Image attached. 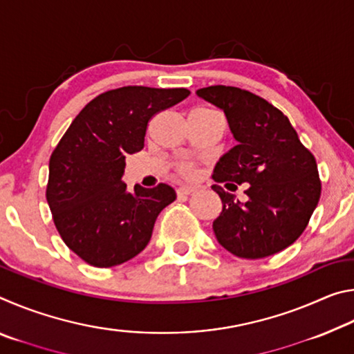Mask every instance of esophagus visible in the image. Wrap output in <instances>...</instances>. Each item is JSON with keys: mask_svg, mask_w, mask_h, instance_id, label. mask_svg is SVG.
<instances>
[{"mask_svg": "<svg viewBox=\"0 0 354 354\" xmlns=\"http://www.w3.org/2000/svg\"><path fill=\"white\" fill-rule=\"evenodd\" d=\"M195 190H196L195 185H179L176 194L179 198H183V196H189L190 194H194Z\"/></svg>", "mask_w": 354, "mask_h": 354, "instance_id": "esophagus-1", "label": "esophagus"}]
</instances>
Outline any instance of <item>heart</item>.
Masks as SVG:
<instances>
[{"mask_svg": "<svg viewBox=\"0 0 354 354\" xmlns=\"http://www.w3.org/2000/svg\"><path fill=\"white\" fill-rule=\"evenodd\" d=\"M189 170H190L189 165H184V167H183V171H189Z\"/></svg>", "mask_w": 354, "mask_h": 354, "instance_id": "obj_1", "label": "heart"}]
</instances>
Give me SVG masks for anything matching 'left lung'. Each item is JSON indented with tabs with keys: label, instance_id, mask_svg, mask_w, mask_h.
I'll use <instances>...</instances> for the list:
<instances>
[{
	"label": "left lung",
	"instance_id": "obj_1",
	"mask_svg": "<svg viewBox=\"0 0 354 354\" xmlns=\"http://www.w3.org/2000/svg\"><path fill=\"white\" fill-rule=\"evenodd\" d=\"M196 95L225 112L237 140L220 158L212 179L230 190L250 184L247 203L212 185L223 205L212 223L215 237L243 259L279 253L306 230L320 200L315 158L299 142L289 118L257 95L231 86L198 88Z\"/></svg>",
	"mask_w": 354,
	"mask_h": 354
}]
</instances>
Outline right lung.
I'll list each match as a JSON object with an SVG mask.
<instances>
[{
  "mask_svg": "<svg viewBox=\"0 0 354 354\" xmlns=\"http://www.w3.org/2000/svg\"><path fill=\"white\" fill-rule=\"evenodd\" d=\"M189 95L187 88L143 86L107 91L86 104L59 140L46 201L62 241L82 261L120 266L148 245L156 218L176 194L162 183L128 192L124 159L145 145L149 120Z\"/></svg>",
  "mask_w": 354,
  "mask_h": 354,
  "instance_id": "add662e5",
  "label": "right lung"
}]
</instances>
